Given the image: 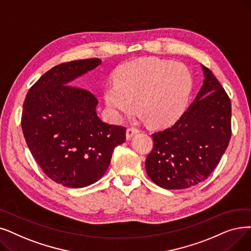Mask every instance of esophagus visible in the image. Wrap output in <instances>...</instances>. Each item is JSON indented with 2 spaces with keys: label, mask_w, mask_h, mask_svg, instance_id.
Segmentation results:
<instances>
[{
  "label": "esophagus",
  "mask_w": 251,
  "mask_h": 251,
  "mask_svg": "<svg viewBox=\"0 0 251 251\" xmlns=\"http://www.w3.org/2000/svg\"><path fill=\"white\" fill-rule=\"evenodd\" d=\"M138 131H139V130L137 128H135V127H129V128H127V130H126V137H127V139L131 138Z\"/></svg>",
  "instance_id": "obj_1"
}]
</instances>
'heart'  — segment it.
<instances>
[{
	"label": "heart",
	"instance_id": "heart-1",
	"mask_svg": "<svg viewBox=\"0 0 251 251\" xmlns=\"http://www.w3.org/2000/svg\"><path fill=\"white\" fill-rule=\"evenodd\" d=\"M193 88L190 70L182 63L157 57L126 62L115 73V82L105 87L104 100L115 117L143 112L156 126L173 123L186 110Z\"/></svg>",
	"mask_w": 251,
	"mask_h": 251
}]
</instances>
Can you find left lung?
I'll return each mask as SVG.
<instances>
[{
  "label": "left lung",
  "instance_id": "left-lung-1",
  "mask_svg": "<svg viewBox=\"0 0 251 251\" xmlns=\"http://www.w3.org/2000/svg\"><path fill=\"white\" fill-rule=\"evenodd\" d=\"M202 69L205 79L194 102L173 126L151 134L146 169L161 188L188 189L207 179L230 143L231 100L212 72Z\"/></svg>",
  "mask_w": 251,
  "mask_h": 251
}]
</instances>
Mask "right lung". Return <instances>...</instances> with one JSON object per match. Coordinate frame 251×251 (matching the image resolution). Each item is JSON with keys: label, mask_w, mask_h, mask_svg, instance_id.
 Returning a JSON list of instances; mask_svg holds the SVG:
<instances>
[{"label": "right lung", "mask_w": 251, "mask_h": 251, "mask_svg": "<svg viewBox=\"0 0 251 251\" xmlns=\"http://www.w3.org/2000/svg\"><path fill=\"white\" fill-rule=\"evenodd\" d=\"M100 58L64 62L34 84L24 102L21 128L32 157L46 176L68 188H84L102 177L126 128L97 116L99 100L89 90L70 85L94 70Z\"/></svg>", "instance_id": "add662e5"}]
</instances>
